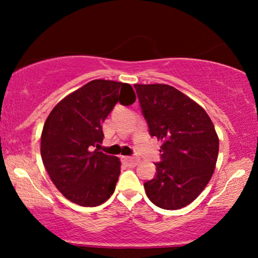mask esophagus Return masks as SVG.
I'll return each mask as SVG.
<instances>
[{"mask_svg": "<svg viewBox=\"0 0 258 258\" xmlns=\"http://www.w3.org/2000/svg\"><path fill=\"white\" fill-rule=\"evenodd\" d=\"M123 161L126 162V164H130V165H138L139 164V159H136V158H132V156H123Z\"/></svg>", "mask_w": 258, "mask_h": 258, "instance_id": "obj_1", "label": "esophagus"}]
</instances>
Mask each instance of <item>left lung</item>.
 <instances>
[{
  "instance_id": "8db88e82",
  "label": "left lung",
  "mask_w": 258,
  "mask_h": 258,
  "mask_svg": "<svg viewBox=\"0 0 258 258\" xmlns=\"http://www.w3.org/2000/svg\"><path fill=\"white\" fill-rule=\"evenodd\" d=\"M152 137L162 142L156 176L144 183L153 204L179 210L199 197L214 174L220 141L197 102L168 85H135Z\"/></svg>"
}]
</instances>
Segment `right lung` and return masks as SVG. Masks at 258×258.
<instances>
[{"label":"right lung","mask_w":258,"mask_h":258,"mask_svg":"<svg viewBox=\"0 0 258 258\" xmlns=\"http://www.w3.org/2000/svg\"><path fill=\"white\" fill-rule=\"evenodd\" d=\"M135 100L131 85L93 80L49 112L41 135V156L53 184L68 200L94 207L114 193L120 160L93 147L102 143V123L115 104L130 105Z\"/></svg>","instance_id":"add662e5"}]
</instances>
